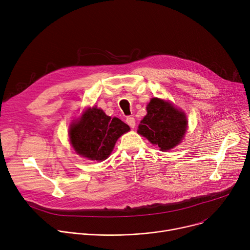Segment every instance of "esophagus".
Instances as JSON below:
<instances>
[{
    "label": "esophagus",
    "instance_id": "34e87169",
    "mask_svg": "<svg viewBox=\"0 0 250 250\" xmlns=\"http://www.w3.org/2000/svg\"><path fill=\"white\" fill-rule=\"evenodd\" d=\"M126 123H127L131 128H134L135 125H136L135 119H134L133 117H127V118H126Z\"/></svg>",
    "mask_w": 250,
    "mask_h": 250
}]
</instances>
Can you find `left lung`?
Here are the masks:
<instances>
[{"label": "left lung", "mask_w": 250, "mask_h": 250, "mask_svg": "<svg viewBox=\"0 0 250 250\" xmlns=\"http://www.w3.org/2000/svg\"><path fill=\"white\" fill-rule=\"evenodd\" d=\"M187 125L184 112L169 102L153 98L147 105V115L141 121L138 133L162 151H167L181 142Z\"/></svg>", "instance_id": "8db88e82"}]
</instances>
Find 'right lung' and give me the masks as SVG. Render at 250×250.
Returning a JSON list of instances; mask_svg holds the SVG:
<instances>
[{
    "mask_svg": "<svg viewBox=\"0 0 250 250\" xmlns=\"http://www.w3.org/2000/svg\"><path fill=\"white\" fill-rule=\"evenodd\" d=\"M129 130L130 127L119 118H111L101 109L93 107L71 125L70 143L80 156L103 161L112 152L118 138Z\"/></svg>",
    "mask_w": 250,
    "mask_h": 250,
    "instance_id": "right-lung-1",
    "label": "right lung"
}]
</instances>
